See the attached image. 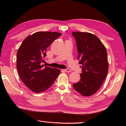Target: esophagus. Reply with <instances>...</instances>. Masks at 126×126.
I'll return each mask as SVG.
<instances>
[{"instance_id":"1","label":"esophagus","mask_w":126,"mask_h":126,"mask_svg":"<svg viewBox=\"0 0 126 126\" xmlns=\"http://www.w3.org/2000/svg\"><path fill=\"white\" fill-rule=\"evenodd\" d=\"M63 71H64V72H71V70L70 69H69V68H67V69H63Z\"/></svg>"}]
</instances>
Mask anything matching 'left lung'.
<instances>
[{"label":"left lung","mask_w":126,"mask_h":126,"mask_svg":"<svg viewBox=\"0 0 126 126\" xmlns=\"http://www.w3.org/2000/svg\"><path fill=\"white\" fill-rule=\"evenodd\" d=\"M78 52L82 73L78 82L73 84L74 89L83 96L97 92L107 75V53L97 36L87 32H73Z\"/></svg>","instance_id":"1"}]
</instances>
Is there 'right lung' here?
Here are the masks:
<instances>
[{
    "mask_svg": "<svg viewBox=\"0 0 126 126\" xmlns=\"http://www.w3.org/2000/svg\"><path fill=\"white\" fill-rule=\"evenodd\" d=\"M60 33L38 32L23 40L16 54V67L22 82L31 91L40 93L52 86L61 73L59 69L43 68V58L47 56L46 49Z\"/></svg>",
    "mask_w": 126,
    "mask_h": 126,
    "instance_id": "add662e5",
    "label": "right lung"
}]
</instances>
